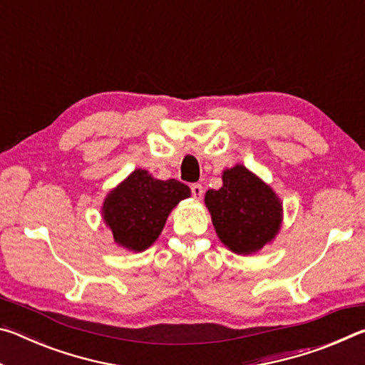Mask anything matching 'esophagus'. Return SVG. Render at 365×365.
<instances>
[{
  "mask_svg": "<svg viewBox=\"0 0 365 365\" xmlns=\"http://www.w3.org/2000/svg\"><path fill=\"white\" fill-rule=\"evenodd\" d=\"M191 195H193V197H196V200H200V197L202 196V187L200 183L191 185Z\"/></svg>",
  "mask_w": 365,
  "mask_h": 365,
  "instance_id": "1",
  "label": "esophagus"
}]
</instances>
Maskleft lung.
I'll use <instances>...</instances> for the list:
<instances>
[{"label":"left lung","instance_id":"1","mask_svg":"<svg viewBox=\"0 0 365 365\" xmlns=\"http://www.w3.org/2000/svg\"><path fill=\"white\" fill-rule=\"evenodd\" d=\"M205 205L219 240L235 255H256L282 228L279 195L243 164L222 172V187L206 191Z\"/></svg>","mask_w":365,"mask_h":365}]
</instances>
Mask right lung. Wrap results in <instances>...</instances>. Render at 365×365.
I'll return each mask as SVG.
<instances>
[{
    "mask_svg": "<svg viewBox=\"0 0 365 365\" xmlns=\"http://www.w3.org/2000/svg\"><path fill=\"white\" fill-rule=\"evenodd\" d=\"M191 190L178 180H159L145 169L130 175L104 197L101 217L120 248L141 252L159 238L169 214Z\"/></svg>",
    "mask_w": 365,
    "mask_h": 365,
    "instance_id": "obj_1",
    "label": "right lung"
}]
</instances>
